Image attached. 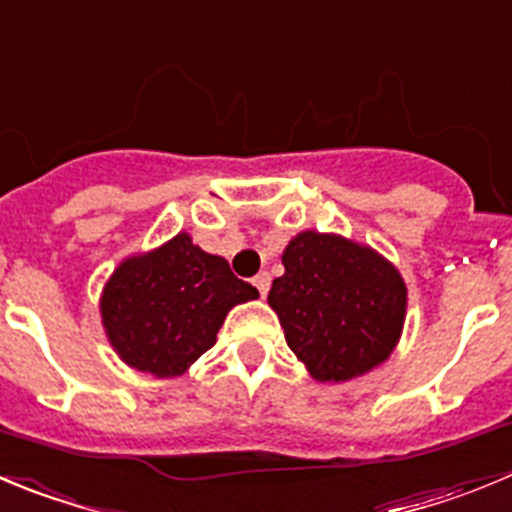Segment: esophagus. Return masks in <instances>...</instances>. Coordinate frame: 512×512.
<instances>
[{
	"label": "esophagus",
	"mask_w": 512,
	"mask_h": 512,
	"mask_svg": "<svg viewBox=\"0 0 512 512\" xmlns=\"http://www.w3.org/2000/svg\"><path fill=\"white\" fill-rule=\"evenodd\" d=\"M253 286L259 289L261 296H266V294H269V289H271V276L266 274V271H261V274L253 276Z\"/></svg>",
	"instance_id": "34e87169"
}]
</instances>
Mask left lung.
I'll use <instances>...</instances> for the list:
<instances>
[{
  "mask_svg": "<svg viewBox=\"0 0 512 512\" xmlns=\"http://www.w3.org/2000/svg\"><path fill=\"white\" fill-rule=\"evenodd\" d=\"M269 291L286 344L319 382H347L397 344L407 289L389 261L342 236L304 231Z\"/></svg>",
  "mask_w": 512,
  "mask_h": 512,
  "instance_id": "left-lung-1",
  "label": "left lung"
}]
</instances>
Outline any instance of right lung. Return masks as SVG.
Returning a JSON list of instances; mask_svg holds the SVG:
<instances>
[{
	"instance_id": "add662e5",
	"label": "right lung",
	"mask_w": 512,
	"mask_h": 512,
	"mask_svg": "<svg viewBox=\"0 0 512 512\" xmlns=\"http://www.w3.org/2000/svg\"><path fill=\"white\" fill-rule=\"evenodd\" d=\"M259 296L221 256L178 233L158 251L120 264L100 311L115 352L138 372L178 377L216 344L231 306Z\"/></svg>"
}]
</instances>
